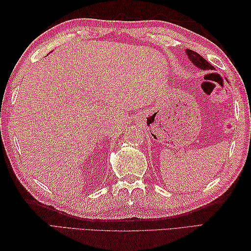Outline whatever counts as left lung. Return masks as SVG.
Returning <instances> with one entry per match:
<instances>
[{
    "mask_svg": "<svg viewBox=\"0 0 251 251\" xmlns=\"http://www.w3.org/2000/svg\"><path fill=\"white\" fill-rule=\"evenodd\" d=\"M185 54L188 55L189 59L193 62L197 68L201 69V70H204V71L215 70L214 66H211L210 63L205 59V58H202L200 54H197L196 51L191 50H185Z\"/></svg>",
    "mask_w": 251,
    "mask_h": 251,
    "instance_id": "left-lung-1",
    "label": "left lung"
}]
</instances>
